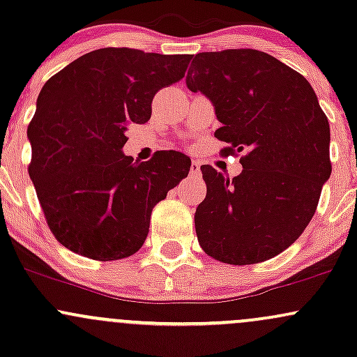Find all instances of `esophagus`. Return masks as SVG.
Segmentation results:
<instances>
[{
	"instance_id": "obj_1",
	"label": "esophagus",
	"mask_w": 357,
	"mask_h": 357,
	"mask_svg": "<svg viewBox=\"0 0 357 357\" xmlns=\"http://www.w3.org/2000/svg\"><path fill=\"white\" fill-rule=\"evenodd\" d=\"M199 171H202V165H199V161H192L191 162V169H190L191 176H198Z\"/></svg>"
}]
</instances>
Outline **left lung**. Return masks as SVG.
Listing matches in <instances>:
<instances>
[{
    "label": "left lung",
    "instance_id": "obj_1",
    "mask_svg": "<svg viewBox=\"0 0 357 357\" xmlns=\"http://www.w3.org/2000/svg\"><path fill=\"white\" fill-rule=\"evenodd\" d=\"M186 85L215 107L223 153H243V171L233 179L202 166L199 245L230 265L273 258L305 230L333 171L329 121L314 89L275 56L250 48L196 53Z\"/></svg>",
    "mask_w": 357,
    "mask_h": 357
}]
</instances>
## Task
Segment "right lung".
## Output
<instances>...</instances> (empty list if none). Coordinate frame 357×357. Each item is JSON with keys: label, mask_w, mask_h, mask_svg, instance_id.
Wrapping results in <instances>:
<instances>
[{"label": "right lung", "mask_w": 357, "mask_h": 357, "mask_svg": "<svg viewBox=\"0 0 357 357\" xmlns=\"http://www.w3.org/2000/svg\"><path fill=\"white\" fill-rule=\"evenodd\" d=\"M191 55L100 48L47 80L28 126L30 178L48 227L63 247L109 261L146 241L151 211L186 178L191 159L158 151L134 161L127 124H144L159 89L181 80Z\"/></svg>", "instance_id": "add662e5"}]
</instances>
